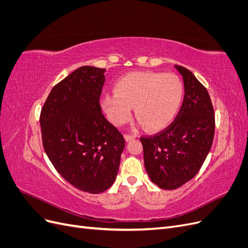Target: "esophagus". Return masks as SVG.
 <instances>
[{
	"instance_id": "obj_1",
	"label": "esophagus",
	"mask_w": 248,
	"mask_h": 248,
	"mask_svg": "<svg viewBox=\"0 0 248 248\" xmlns=\"http://www.w3.org/2000/svg\"><path fill=\"white\" fill-rule=\"evenodd\" d=\"M124 138H125V140L128 141V140H134L137 138V136L136 134H129V133H126L125 136H124Z\"/></svg>"
}]
</instances>
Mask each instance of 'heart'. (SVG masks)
Wrapping results in <instances>:
<instances>
[{"label": "heart", "instance_id": "heart-1", "mask_svg": "<svg viewBox=\"0 0 248 248\" xmlns=\"http://www.w3.org/2000/svg\"><path fill=\"white\" fill-rule=\"evenodd\" d=\"M183 97V82L176 74L141 71L122 78L116 84L115 92L104 95L101 103L114 124L128 121L134 107L136 117L142 126L155 131L172 121Z\"/></svg>", "mask_w": 248, "mask_h": 248}]
</instances>
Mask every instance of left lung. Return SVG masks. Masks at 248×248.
I'll use <instances>...</instances> for the list:
<instances>
[{
    "instance_id": "1",
    "label": "left lung",
    "mask_w": 248,
    "mask_h": 248,
    "mask_svg": "<svg viewBox=\"0 0 248 248\" xmlns=\"http://www.w3.org/2000/svg\"><path fill=\"white\" fill-rule=\"evenodd\" d=\"M175 67L184 82L182 107L167 128L140 138L146 170L162 189H176L198 174L211 149L215 130L214 108L207 89L190 70Z\"/></svg>"
}]
</instances>
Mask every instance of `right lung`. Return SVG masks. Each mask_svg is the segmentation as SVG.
I'll return each instance as SVG.
<instances>
[{
    "label": "right lung",
    "mask_w": 248,
    "mask_h": 248,
    "mask_svg": "<svg viewBox=\"0 0 248 248\" xmlns=\"http://www.w3.org/2000/svg\"><path fill=\"white\" fill-rule=\"evenodd\" d=\"M106 69L82 66L57 84L43 104L40 126L52 166L78 189L100 193L114 184L125 140L101 112Z\"/></svg>",
    "instance_id": "add662e5"
}]
</instances>
